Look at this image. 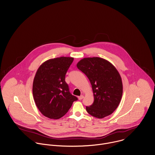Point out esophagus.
Wrapping results in <instances>:
<instances>
[{
    "mask_svg": "<svg viewBox=\"0 0 155 155\" xmlns=\"http://www.w3.org/2000/svg\"><path fill=\"white\" fill-rule=\"evenodd\" d=\"M83 98H84V96H83V95H81V96H80L78 97L79 100H82Z\"/></svg>",
    "mask_w": 155,
    "mask_h": 155,
    "instance_id": "34e87169",
    "label": "esophagus"
}]
</instances>
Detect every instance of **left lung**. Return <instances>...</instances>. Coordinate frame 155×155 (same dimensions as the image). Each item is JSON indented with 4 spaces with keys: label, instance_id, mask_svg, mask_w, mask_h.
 Masks as SVG:
<instances>
[{
    "label": "left lung",
    "instance_id": "left-lung-1",
    "mask_svg": "<svg viewBox=\"0 0 155 155\" xmlns=\"http://www.w3.org/2000/svg\"><path fill=\"white\" fill-rule=\"evenodd\" d=\"M77 67L89 79L92 85L94 102L86 106L91 115L103 118L118 107L123 94L121 76L116 68L107 60L99 58H85Z\"/></svg>",
    "mask_w": 155,
    "mask_h": 155
}]
</instances>
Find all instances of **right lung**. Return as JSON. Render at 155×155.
Returning a JSON list of instances; mask_svg holds the SVG:
<instances>
[{"label":"right lung","mask_w":155,"mask_h":155,"mask_svg":"<svg viewBox=\"0 0 155 155\" xmlns=\"http://www.w3.org/2000/svg\"><path fill=\"white\" fill-rule=\"evenodd\" d=\"M74 58L59 57L43 62L35 74L33 97L41 113L51 119H59L70 109L78 98L69 91L65 74Z\"/></svg>","instance_id":"add662e5"}]
</instances>
